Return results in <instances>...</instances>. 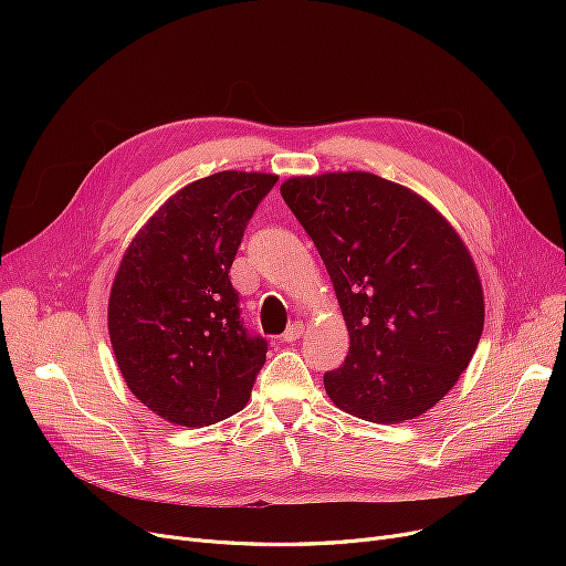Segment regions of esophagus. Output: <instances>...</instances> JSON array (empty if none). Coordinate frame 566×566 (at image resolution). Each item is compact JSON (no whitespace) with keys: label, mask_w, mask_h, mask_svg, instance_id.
Segmentation results:
<instances>
[{"label":"esophagus","mask_w":566,"mask_h":566,"mask_svg":"<svg viewBox=\"0 0 566 566\" xmlns=\"http://www.w3.org/2000/svg\"><path fill=\"white\" fill-rule=\"evenodd\" d=\"M303 333H305V323H303V321H295V323L289 325V331L282 335V342L291 344V342H295V339H301Z\"/></svg>","instance_id":"obj_1"}]
</instances>
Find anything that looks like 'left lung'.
<instances>
[{
    "label": "left lung",
    "instance_id": "1",
    "mask_svg": "<svg viewBox=\"0 0 566 566\" xmlns=\"http://www.w3.org/2000/svg\"><path fill=\"white\" fill-rule=\"evenodd\" d=\"M280 192L350 337L325 392L367 422L420 418L454 388L484 331L482 280L461 235L424 197L369 171L293 176Z\"/></svg>",
    "mask_w": 566,
    "mask_h": 566
}]
</instances>
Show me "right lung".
Segmentation results:
<instances>
[{
  "mask_svg": "<svg viewBox=\"0 0 566 566\" xmlns=\"http://www.w3.org/2000/svg\"><path fill=\"white\" fill-rule=\"evenodd\" d=\"M275 174L218 171L171 195L135 233L107 305L128 390L176 427H208L250 401L268 344L243 328L229 271Z\"/></svg>",
  "mask_w": 566,
  "mask_h": 566,
  "instance_id": "1",
  "label": "right lung"
}]
</instances>
